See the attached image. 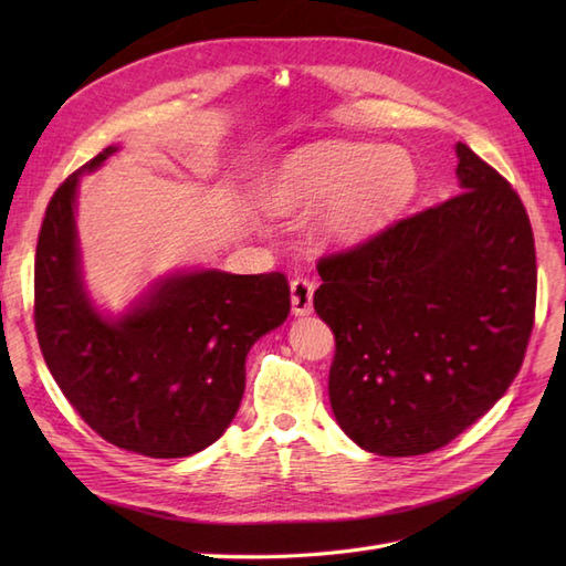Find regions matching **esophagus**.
<instances>
[{
	"instance_id": "esophagus-1",
	"label": "esophagus",
	"mask_w": 566,
	"mask_h": 566,
	"mask_svg": "<svg viewBox=\"0 0 566 566\" xmlns=\"http://www.w3.org/2000/svg\"><path fill=\"white\" fill-rule=\"evenodd\" d=\"M314 279L310 276H297L290 281V300H293V314L306 316L314 310Z\"/></svg>"
}]
</instances>
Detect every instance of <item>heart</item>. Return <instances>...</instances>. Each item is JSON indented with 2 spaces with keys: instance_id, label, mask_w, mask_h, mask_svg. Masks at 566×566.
I'll return each instance as SVG.
<instances>
[{
  "instance_id": "obj_1",
  "label": "heart",
  "mask_w": 566,
  "mask_h": 566,
  "mask_svg": "<svg viewBox=\"0 0 566 566\" xmlns=\"http://www.w3.org/2000/svg\"><path fill=\"white\" fill-rule=\"evenodd\" d=\"M418 167L397 146L318 142L295 150L271 186L281 212L312 210L331 200L321 229L333 241H358L385 227L413 198Z\"/></svg>"
}]
</instances>
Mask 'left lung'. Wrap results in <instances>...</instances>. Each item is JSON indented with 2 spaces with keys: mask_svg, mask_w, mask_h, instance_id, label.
Here are the masks:
<instances>
[{
  "mask_svg": "<svg viewBox=\"0 0 566 566\" xmlns=\"http://www.w3.org/2000/svg\"><path fill=\"white\" fill-rule=\"evenodd\" d=\"M460 193L349 250L323 254L331 406L378 455L447 447L507 391L536 314V248L522 198L458 144Z\"/></svg>",
  "mask_w": 566,
  "mask_h": 566,
  "instance_id": "1",
  "label": "left lung"
}]
</instances>
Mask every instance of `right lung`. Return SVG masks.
I'll use <instances>...</instances> for the list:
<instances>
[{
  "label": "right lung",
  "instance_id": "right-lung-1",
  "mask_svg": "<svg viewBox=\"0 0 566 566\" xmlns=\"http://www.w3.org/2000/svg\"><path fill=\"white\" fill-rule=\"evenodd\" d=\"M51 196L35 252V331L46 368L80 418L117 449L184 458L231 424L245 391V356L290 312L285 273H179L117 321L101 316L80 279L75 191Z\"/></svg>",
  "mask_w": 566,
  "mask_h": 566
}]
</instances>
